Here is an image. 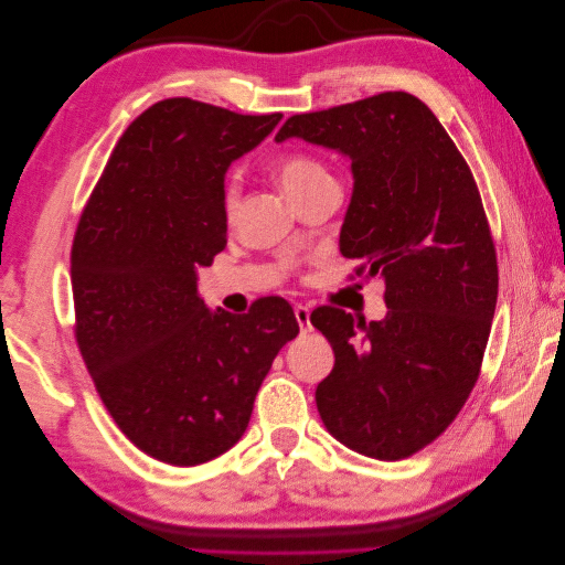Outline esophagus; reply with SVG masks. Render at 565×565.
Wrapping results in <instances>:
<instances>
[{"label":"esophagus","instance_id":"esophagus-1","mask_svg":"<svg viewBox=\"0 0 565 565\" xmlns=\"http://www.w3.org/2000/svg\"><path fill=\"white\" fill-rule=\"evenodd\" d=\"M295 318H297V322H299L301 332H309V330H311V309H309V306L297 303V306H295Z\"/></svg>","mask_w":565,"mask_h":565}]
</instances>
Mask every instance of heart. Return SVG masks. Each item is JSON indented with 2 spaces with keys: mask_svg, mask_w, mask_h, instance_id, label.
Segmentation results:
<instances>
[{
  "mask_svg": "<svg viewBox=\"0 0 565 565\" xmlns=\"http://www.w3.org/2000/svg\"><path fill=\"white\" fill-rule=\"evenodd\" d=\"M273 167H276V174L285 188V193L292 202H297L306 193L316 191V188L334 181L330 169L324 167L318 158L309 156V152H299V150L280 152L276 162H273ZM221 200H224V214L233 218L237 210V200H241V183H237L235 177L226 179L224 195H221Z\"/></svg>",
  "mask_w": 565,
  "mask_h": 565,
  "instance_id": "obj_1",
  "label": "heart"
}]
</instances>
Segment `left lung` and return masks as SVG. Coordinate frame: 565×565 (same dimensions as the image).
I'll return each mask as SVG.
<instances>
[{"mask_svg":"<svg viewBox=\"0 0 565 565\" xmlns=\"http://www.w3.org/2000/svg\"><path fill=\"white\" fill-rule=\"evenodd\" d=\"M303 139L351 160L339 252L355 276H382L384 320L320 306L334 351L316 388L328 431L396 461L429 446L467 403L498 303V254L471 169L429 106L384 92L292 115L276 141Z\"/></svg>","mask_w":565,"mask_h":565,"instance_id":"obj_1","label":"left lung"}]
</instances>
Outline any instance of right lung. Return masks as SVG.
Returning <instances> with one entry per match:
<instances>
[{"mask_svg": "<svg viewBox=\"0 0 565 565\" xmlns=\"http://www.w3.org/2000/svg\"><path fill=\"white\" fill-rule=\"evenodd\" d=\"M280 117L164 98L127 127L79 216V353L119 431L164 465L233 448L273 358L299 334L280 297L231 316L198 295V270L226 247V169Z\"/></svg>", "mask_w": 565, "mask_h": 565, "instance_id": "right-lung-1", "label": "right lung"}]
</instances>
